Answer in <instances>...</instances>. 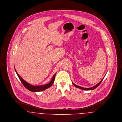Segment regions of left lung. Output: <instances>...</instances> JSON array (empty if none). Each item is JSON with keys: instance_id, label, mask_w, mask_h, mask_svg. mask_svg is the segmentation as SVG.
Returning <instances> with one entry per match:
<instances>
[{"instance_id": "left-lung-1", "label": "left lung", "mask_w": 122, "mask_h": 122, "mask_svg": "<svg viewBox=\"0 0 122 122\" xmlns=\"http://www.w3.org/2000/svg\"><path fill=\"white\" fill-rule=\"evenodd\" d=\"M103 79H104V78L100 81V82L98 83L97 85H96V86H93V87H91V88H84V87H81V86H77V85H76V84H75L73 82H72V83H73V84L76 86V87H77V88H79V89H81V90H86V91H89V90H93L94 89H96V88L97 87H98L99 86V85L101 84V83L102 82V80H103Z\"/></svg>"}]
</instances>
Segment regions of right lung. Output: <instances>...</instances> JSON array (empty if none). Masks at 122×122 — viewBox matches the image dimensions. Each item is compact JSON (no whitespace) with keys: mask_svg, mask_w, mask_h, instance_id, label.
Returning <instances> with one entry per match:
<instances>
[{"mask_svg":"<svg viewBox=\"0 0 122 122\" xmlns=\"http://www.w3.org/2000/svg\"><path fill=\"white\" fill-rule=\"evenodd\" d=\"M15 72H16V73L19 79L22 82V83L23 84L24 86L27 89L29 90L30 91L33 92H38L43 91L46 90V89L49 88L53 84L54 81L55 75H56V73H55L54 74V75L53 76L52 80L49 83L46 84V85H41V86H32L30 84H29V83H27L25 80H24L19 75V74H18L16 70L15 69Z\"/></svg>","mask_w":122,"mask_h":122,"instance_id":"right-lung-1","label":"right lung"}]
</instances>
